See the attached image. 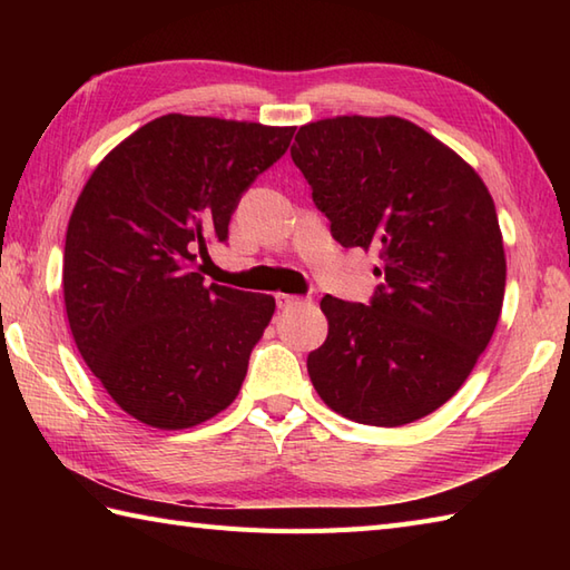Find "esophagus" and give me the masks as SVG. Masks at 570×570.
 Masks as SVG:
<instances>
[{"mask_svg":"<svg viewBox=\"0 0 570 570\" xmlns=\"http://www.w3.org/2000/svg\"><path fill=\"white\" fill-rule=\"evenodd\" d=\"M301 298L298 296H292V294H276V306L278 308H292V306H298Z\"/></svg>","mask_w":570,"mask_h":570,"instance_id":"esophagus-1","label":"esophagus"}]
</instances>
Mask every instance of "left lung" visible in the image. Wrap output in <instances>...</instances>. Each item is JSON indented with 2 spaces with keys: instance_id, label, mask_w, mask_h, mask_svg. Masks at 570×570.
Here are the masks:
<instances>
[{
  "instance_id": "obj_1",
  "label": "left lung",
  "mask_w": 570,
  "mask_h": 570,
  "mask_svg": "<svg viewBox=\"0 0 570 570\" xmlns=\"http://www.w3.org/2000/svg\"><path fill=\"white\" fill-rule=\"evenodd\" d=\"M292 159L343 247L374 249L370 306L323 296L328 337L308 355L318 396L367 426L443 406L500 321L507 262L488 186L402 117H333L298 129Z\"/></svg>"
}]
</instances>
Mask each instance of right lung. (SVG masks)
<instances>
[{
	"label": "right lung",
	"instance_id": "1",
	"mask_svg": "<svg viewBox=\"0 0 570 570\" xmlns=\"http://www.w3.org/2000/svg\"><path fill=\"white\" fill-rule=\"evenodd\" d=\"M294 127L164 115L105 156L72 208L63 296L70 333L129 416L190 429L235 402L274 298L205 286L198 254L227 242L254 178Z\"/></svg>",
	"mask_w": 570,
	"mask_h": 570
}]
</instances>
